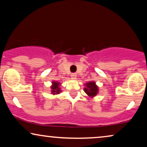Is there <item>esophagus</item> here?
Returning <instances> with one entry per match:
<instances>
[{
  "label": "esophagus",
  "instance_id": "1",
  "mask_svg": "<svg viewBox=\"0 0 147 147\" xmlns=\"http://www.w3.org/2000/svg\"><path fill=\"white\" fill-rule=\"evenodd\" d=\"M71 78H72L73 80H76V78H77V74L76 73H73L71 74Z\"/></svg>",
  "mask_w": 147,
  "mask_h": 147
}]
</instances>
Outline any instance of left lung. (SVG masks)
<instances>
[{
    "instance_id": "1",
    "label": "left lung",
    "mask_w": 147,
    "mask_h": 147,
    "mask_svg": "<svg viewBox=\"0 0 147 147\" xmlns=\"http://www.w3.org/2000/svg\"><path fill=\"white\" fill-rule=\"evenodd\" d=\"M86 88H84V92L87 94L88 96L91 97L92 98L95 97L98 94V86L96 85V82L94 81H91L85 84Z\"/></svg>"
}]
</instances>
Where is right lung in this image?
I'll list each match as a JSON object with an SVG mask.
<instances>
[{
  "instance_id": "obj_1",
  "label": "right lung",
  "mask_w": 147,
  "mask_h": 147,
  "mask_svg": "<svg viewBox=\"0 0 147 147\" xmlns=\"http://www.w3.org/2000/svg\"><path fill=\"white\" fill-rule=\"evenodd\" d=\"M61 84V83H59L58 82H52V85L50 87L51 88V94H53V95H57V94H60V92H61V88H60Z\"/></svg>"
}]
</instances>
